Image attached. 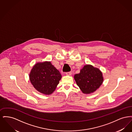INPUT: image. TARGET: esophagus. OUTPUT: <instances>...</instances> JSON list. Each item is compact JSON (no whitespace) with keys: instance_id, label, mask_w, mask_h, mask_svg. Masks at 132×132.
<instances>
[{"instance_id":"1","label":"esophagus","mask_w":132,"mask_h":132,"mask_svg":"<svg viewBox=\"0 0 132 132\" xmlns=\"http://www.w3.org/2000/svg\"><path fill=\"white\" fill-rule=\"evenodd\" d=\"M66 75L68 76H71L72 75V72H66Z\"/></svg>"}]
</instances>
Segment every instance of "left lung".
I'll return each instance as SVG.
<instances>
[{
    "mask_svg": "<svg viewBox=\"0 0 132 132\" xmlns=\"http://www.w3.org/2000/svg\"><path fill=\"white\" fill-rule=\"evenodd\" d=\"M74 78L77 86L85 94L95 92L101 87L104 80L101 70L90 64L85 65L80 73L75 74Z\"/></svg>",
    "mask_w": 132,
    "mask_h": 132,
    "instance_id": "8db88e82",
    "label": "left lung"
}]
</instances>
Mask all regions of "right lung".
I'll return each mask as SVG.
<instances>
[{
	"label": "right lung",
	"mask_w": 132,
	"mask_h": 132,
	"mask_svg": "<svg viewBox=\"0 0 132 132\" xmlns=\"http://www.w3.org/2000/svg\"><path fill=\"white\" fill-rule=\"evenodd\" d=\"M62 76L50 61L35 64L29 74L30 81L39 93L50 95L56 89Z\"/></svg>",
	"instance_id": "obj_1"
}]
</instances>
